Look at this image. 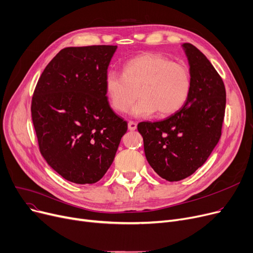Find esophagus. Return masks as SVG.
Returning a JSON list of instances; mask_svg holds the SVG:
<instances>
[{
    "label": "esophagus",
    "mask_w": 253,
    "mask_h": 253,
    "mask_svg": "<svg viewBox=\"0 0 253 253\" xmlns=\"http://www.w3.org/2000/svg\"><path fill=\"white\" fill-rule=\"evenodd\" d=\"M127 126H128L129 130H135L137 128V124L134 123V122H128Z\"/></svg>",
    "instance_id": "1"
}]
</instances>
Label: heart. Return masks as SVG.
I'll return each instance as SVG.
<instances>
[{
	"label": "heart",
	"instance_id": "b5f03b06",
	"mask_svg": "<svg viewBox=\"0 0 253 253\" xmlns=\"http://www.w3.org/2000/svg\"><path fill=\"white\" fill-rule=\"evenodd\" d=\"M104 86L112 109L126 112L139 97L130 113L137 117L156 112L165 117L176 113L186 103L191 89L188 68L161 53L145 52L124 65L123 74L109 70Z\"/></svg>",
	"mask_w": 253,
	"mask_h": 253
}]
</instances>
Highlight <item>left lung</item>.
Here are the masks:
<instances>
[{
    "label": "left lung",
    "mask_w": 253,
    "mask_h": 253,
    "mask_svg": "<svg viewBox=\"0 0 253 253\" xmlns=\"http://www.w3.org/2000/svg\"><path fill=\"white\" fill-rule=\"evenodd\" d=\"M191 76L181 109L161 122L138 125L152 169L168 181H179L202 167L221 136L226 94L209 59L190 43L182 45Z\"/></svg>",
    "instance_id": "8db88e82"
}]
</instances>
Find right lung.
Returning a JSON list of instances; mask_svg holds the SVG:
<instances>
[{"label": "right lung", "mask_w": 253, "mask_h": 253, "mask_svg": "<svg viewBox=\"0 0 253 253\" xmlns=\"http://www.w3.org/2000/svg\"><path fill=\"white\" fill-rule=\"evenodd\" d=\"M116 48H64L36 85L31 111L40 152L68 181L98 182L127 130V123L111 109L104 86Z\"/></svg>", "instance_id": "right-lung-1"}]
</instances>
